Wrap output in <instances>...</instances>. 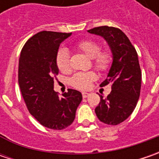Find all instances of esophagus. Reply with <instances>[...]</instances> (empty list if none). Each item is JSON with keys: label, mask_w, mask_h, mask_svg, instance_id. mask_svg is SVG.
<instances>
[{"label": "esophagus", "mask_w": 159, "mask_h": 159, "mask_svg": "<svg viewBox=\"0 0 159 159\" xmlns=\"http://www.w3.org/2000/svg\"><path fill=\"white\" fill-rule=\"evenodd\" d=\"M89 95V93H87V92H83V93H82L83 98H87V97H88Z\"/></svg>", "instance_id": "esophagus-1"}]
</instances>
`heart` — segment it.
I'll use <instances>...</instances> for the list:
<instances>
[{"instance_id":"1","label":"heart","mask_w":159,"mask_h":159,"mask_svg":"<svg viewBox=\"0 0 159 159\" xmlns=\"http://www.w3.org/2000/svg\"><path fill=\"white\" fill-rule=\"evenodd\" d=\"M77 48L82 51L89 58H92V64L97 70H106L112 62V56L110 51H101V45L93 40H84L78 42ZM57 65L58 69L64 73H68L71 70L70 54L66 48H61L57 54ZM95 72H79L70 80L72 87L78 89H87L90 83L95 80Z\"/></svg>"}]
</instances>
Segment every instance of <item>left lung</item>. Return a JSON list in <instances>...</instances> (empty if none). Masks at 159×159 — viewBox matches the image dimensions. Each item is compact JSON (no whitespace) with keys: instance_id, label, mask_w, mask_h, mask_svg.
I'll return each instance as SVG.
<instances>
[{"instance_id":"1","label":"left lung","mask_w":159,"mask_h":159,"mask_svg":"<svg viewBox=\"0 0 159 159\" xmlns=\"http://www.w3.org/2000/svg\"><path fill=\"white\" fill-rule=\"evenodd\" d=\"M89 34L102 37L112 54V64L102 87L111 85L107 98L101 101L95 111L100 121L118 125L127 119L136 107L141 91L142 72L135 48L120 29L100 26L90 29Z\"/></svg>"}]
</instances>
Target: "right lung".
I'll return each instance as SVG.
<instances>
[{"label":"right lung","instance_id":"1","mask_svg":"<svg viewBox=\"0 0 159 159\" xmlns=\"http://www.w3.org/2000/svg\"><path fill=\"white\" fill-rule=\"evenodd\" d=\"M71 34L40 32L26 41L18 64V84L29 112L40 124L62 130L73 122L82 101L80 91L68 89L58 96L54 78L59 72L57 54L60 44Z\"/></svg>","mask_w":159,"mask_h":159}]
</instances>
